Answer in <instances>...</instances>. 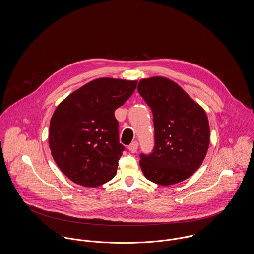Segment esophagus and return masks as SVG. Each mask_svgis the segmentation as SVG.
Masks as SVG:
<instances>
[{"instance_id":"1","label":"esophagus","mask_w":254,"mask_h":254,"mask_svg":"<svg viewBox=\"0 0 254 254\" xmlns=\"http://www.w3.org/2000/svg\"><path fill=\"white\" fill-rule=\"evenodd\" d=\"M138 149V142L137 141H133L129 146H128V149L131 152H136V150Z\"/></svg>"}]
</instances>
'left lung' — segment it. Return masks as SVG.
Listing matches in <instances>:
<instances>
[{
    "label": "left lung",
    "instance_id": "left-lung-1",
    "mask_svg": "<svg viewBox=\"0 0 254 254\" xmlns=\"http://www.w3.org/2000/svg\"><path fill=\"white\" fill-rule=\"evenodd\" d=\"M137 90L151 109L154 127L153 149L140 154L143 174L163 186L190 178L208 149L210 128L204 110L165 77L141 79Z\"/></svg>",
    "mask_w": 254,
    "mask_h": 254
}]
</instances>
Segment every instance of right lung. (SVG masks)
<instances>
[{
    "instance_id": "obj_1",
    "label": "right lung",
    "mask_w": 254,
    "mask_h": 254,
    "mask_svg": "<svg viewBox=\"0 0 254 254\" xmlns=\"http://www.w3.org/2000/svg\"><path fill=\"white\" fill-rule=\"evenodd\" d=\"M137 81L97 78L69 95L50 122L49 145L60 171L73 182L97 187L113 179L126 148L114 111Z\"/></svg>"
}]
</instances>
